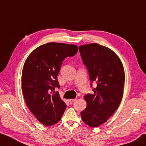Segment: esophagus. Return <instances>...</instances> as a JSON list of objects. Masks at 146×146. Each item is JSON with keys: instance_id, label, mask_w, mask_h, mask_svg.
Returning <instances> with one entry per match:
<instances>
[{"instance_id": "1", "label": "esophagus", "mask_w": 146, "mask_h": 146, "mask_svg": "<svg viewBox=\"0 0 146 146\" xmlns=\"http://www.w3.org/2000/svg\"><path fill=\"white\" fill-rule=\"evenodd\" d=\"M76 100V99H71L69 100V101H70V102H71V103H72V102H73L74 101H75Z\"/></svg>"}]
</instances>
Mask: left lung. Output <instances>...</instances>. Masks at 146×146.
I'll return each instance as SVG.
<instances>
[{
  "mask_svg": "<svg viewBox=\"0 0 146 146\" xmlns=\"http://www.w3.org/2000/svg\"><path fill=\"white\" fill-rule=\"evenodd\" d=\"M82 59L89 73L92 94L84 96L87 108L80 115L88 126L97 127L118 109L123 97L125 73L118 56L110 48L96 43L79 46Z\"/></svg>",
  "mask_w": 146,
  "mask_h": 146,
  "instance_id": "1",
  "label": "left lung"
}]
</instances>
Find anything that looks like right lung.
Instances as JSON below:
<instances>
[{"label": "right lung", "mask_w": 146, "mask_h": 146, "mask_svg": "<svg viewBox=\"0 0 146 146\" xmlns=\"http://www.w3.org/2000/svg\"><path fill=\"white\" fill-rule=\"evenodd\" d=\"M77 52L76 45L47 43L34 50L25 62L22 92L31 112L45 126L59 122L66 108L58 92L54 90L59 88L57 76L63 60Z\"/></svg>", "instance_id": "1"}]
</instances>
